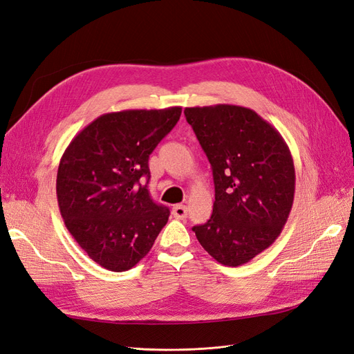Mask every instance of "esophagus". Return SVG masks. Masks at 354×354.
Here are the masks:
<instances>
[{
	"mask_svg": "<svg viewBox=\"0 0 354 354\" xmlns=\"http://www.w3.org/2000/svg\"><path fill=\"white\" fill-rule=\"evenodd\" d=\"M173 215L177 219H185L187 216V206L185 205H176L173 208Z\"/></svg>",
	"mask_w": 354,
	"mask_h": 354,
	"instance_id": "1",
	"label": "esophagus"
}]
</instances>
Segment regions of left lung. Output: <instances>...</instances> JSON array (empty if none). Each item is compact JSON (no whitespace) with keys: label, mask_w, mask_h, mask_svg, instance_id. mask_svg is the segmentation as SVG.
I'll return each mask as SVG.
<instances>
[{"label":"left lung","mask_w":354,"mask_h":354,"mask_svg":"<svg viewBox=\"0 0 354 354\" xmlns=\"http://www.w3.org/2000/svg\"><path fill=\"white\" fill-rule=\"evenodd\" d=\"M185 115L211 162L215 186L212 215L193 227L194 234L219 263H246L277 240L293 206L288 146L250 108L193 106Z\"/></svg>","instance_id":"obj_1"}]
</instances>
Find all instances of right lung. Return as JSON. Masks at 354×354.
<instances>
[{
    "label": "right lung",
    "mask_w": 354,
    "mask_h": 354,
    "mask_svg": "<svg viewBox=\"0 0 354 354\" xmlns=\"http://www.w3.org/2000/svg\"><path fill=\"white\" fill-rule=\"evenodd\" d=\"M180 115L181 106L104 114L77 133L61 156V216L77 245L109 271L135 266L168 221L169 209L148 190V161Z\"/></svg>",
    "instance_id": "1"
}]
</instances>
